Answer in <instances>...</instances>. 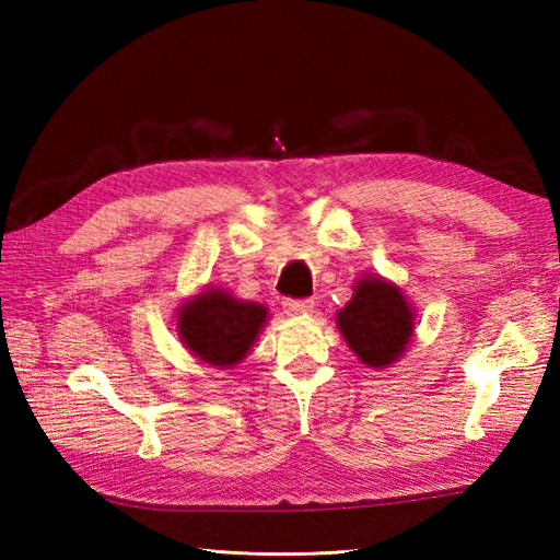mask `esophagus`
I'll return each mask as SVG.
<instances>
[{"label":"esophagus","instance_id":"obj_1","mask_svg":"<svg viewBox=\"0 0 560 560\" xmlns=\"http://www.w3.org/2000/svg\"><path fill=\"white\" fill-rule=\"evenodd\" d=\"M315 307V303L311 299H287L283 301V311L289 315H303V313H311Z\"/></svg>","mask_w":560,"mask_h":560}]
</instances>
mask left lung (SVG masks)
Wrapping results in <instances>:
<instances>
[{
  "label": "left lung",
  "mask_w": 560,
  "mask_h": 560,
  "mask_svg": "<svg viewBox=\"0 0 560 560\" xmlns=\"http://www.w3.org/2000/svg\"><path fill=\"white\" fill-rule=\"evenodd\" d=\"M337 323L355 355L371 368L397 361L413 335V313L397 287L383 279H363Z\"/></svg>",
  "instance_id": "obj_1"
}]
</instances>
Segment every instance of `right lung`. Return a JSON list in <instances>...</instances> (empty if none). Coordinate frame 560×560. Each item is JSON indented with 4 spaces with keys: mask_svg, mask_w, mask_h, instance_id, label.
<instances>
[{
    "mask_svg": "<svg viewBox=\"0 0 560 560\" xmlns=\"http://www.w3.org/2000/svg\"><path fill=\"white\" fill-rule=\"evenodd\" d=\"M265 319L267 311L257 303L235 301L225 291H205L183 307L177 329L197 359L229 368L245 359Z\"/></svg>",
    "mask_w": 560,
    "mask_h": 560,
    "instance_id": "add662e5",
    "label": "right lung"
}]
</instances>
